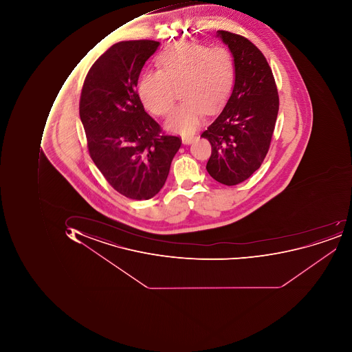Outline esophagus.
I'll return each instance as SVG.
<instances>
[{
    "label": "esophagus",
    "mask_w": 352,
    "mask_h": 352,
    "mask_svg": "<svg viewBox=\"0 0 352 352\" xmlns=\"http://www.w3.org/2000/svg\"><path fill=\"white\" fill-rule=\"evenodd\" d=\"M195 138L193 135H182V142H183V144H185V145H189V144L192 143Z\"/></svg>",
    "instance_id": "34e87169"
}]
</instances>
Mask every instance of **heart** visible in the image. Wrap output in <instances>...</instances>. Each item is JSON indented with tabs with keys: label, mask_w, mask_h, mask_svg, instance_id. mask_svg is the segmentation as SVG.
<instances>
[{
	"label": "heart",
	"mask_w": 352,
	"mask_h": 352,
	"mask_svg": "<svg viewBox=\"0 0 352 352\" xmlns=\"http://www.w3.org/2000/svg\"><path fill=\"white\" fill-rule=\"evenodd\" d=\"M155 63L157 71L145 72L140 77L138 96L150 112L166 115L177 87L183 100L166 122L171 131H192L205 111L216 112L228 99L234 79V63L228 50L179 42L162 51Z\"/></svg>",
	"instance_id": "1"
}]
</instances>
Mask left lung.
<instances>
[{
	"label": "left lung",
	"instance_id": "obj_1",
	"mask_svg": "<svg viewBox=\"0 0 352 352\" xmlns=\"http://www.w3.org/2000/svg\"><path fill=\"white\" fill-rule=\"evenodd\" d=\"M234 57V85L218 118L203 132L212 145L206 169L232 186L251 177L265 160L278 114L279 97L267 59L243 36L218 30Z\"/></svg>",
	"mask_w": 352,
	"mask_h": 352
}]
</instances>
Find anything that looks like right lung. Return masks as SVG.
Here are the masks:
<instances>
[{
  "label": "right lung",
  "mask_w": 352,
  "mask_h": 352,
  "mask_svg": "<svg viewBox=\"0 0 352 352\" xmlns=\"http://www.w3.org/2000/svg\"><path fill=\"white\" fill-rule=\"evenodd\" d=\"M159 45L132 40L111 46L91 67L79 102L91 159L109 184L132 200L161 190L182 144L179 136L162 133L136 91L140 71Z\"/></svg>",
  "instance_id": "1"
}]
</instances>
